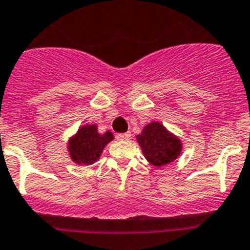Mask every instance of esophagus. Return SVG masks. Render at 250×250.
Wrapping results in <instances>:
<instances>
[{
  "label": "esophagus",
  "mask_w": 250,
  "mask_h": 250,
  "mask_svg": "<svg viewBox=\"0 0 250 250\" xmlns=\"http://www.w3.org/2000/svg\"><path fill=\"white\" fill-rule=\"evenodd\" d=\"M130 138H131V133L130 132L117 134V139H119V140H128Z\"/></svg>",
  "instance_id": "1"
}]
</instances>
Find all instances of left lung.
Segmentation results:
<instances>
[{"instance_id": "8db88e82", "label": "left lung", "mask_w": 250, "mask_h": 250, "mask_svg": "<svg viewBox=\"0 0 250 250\" xmlns=\"http://www.w3.org/2000/svg\"><path fill=\"white\" fill-rule=\"evenodd\" d=\"M145 158L155 167H163L173 162L182 151V143L171 134L161 123L147 124L137 136Z\"/></svg>"}]
</instances>
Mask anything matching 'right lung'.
<instances>
[{
    "label": "right lung",
    "mask_w": 250,
    "mask_h": 250,
    "mask_svg": "<svg viewBox=\"0 0 250 250\" xmlns=\"http://www.w3.org/2000/svg\"><path fill=\"white\" fill-rule=\"evenodd\" d=\"M113 139L110 131L99 134L95 125L83 126L69 142V153L74 162L92 164L99 159L104 147Z\"/></svg>",
    "instance_id": "right-lung-1"
}]
</instances>
